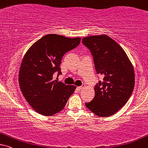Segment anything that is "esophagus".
Masks as SVG:
<instances>
[{
	"instance_id": "obj_1",
	"label": "esophagus",
	"mask_w": 148,
	"mask_h": 148,
	"mask_svg": "<svg viewBox=\"0 0 148 148\" xmlns=\"http://www.w3.org/2000/svg\"><path fill=\"white\" fill-rule=\"evenodd\" d=\"M85 87V84H82V86H78V87H77V89L78 90H82V88H84Z\"/></svg>"
}]
</instances>
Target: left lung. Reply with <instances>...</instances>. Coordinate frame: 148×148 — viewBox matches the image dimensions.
Returning <instances> with one entry per match:
<instances>
[{
  "instance_id": "8db88e82",
  "label": "left lung",
  "mask_w": 148,
  "mask_h": 148,
  "mask_svg": "<svg viewBox=\"0 0 148 148\" xmlns=\"http://www.w3.org/2000/svg\"><path fill=\"white\" fill-rule=\"evenodd\" d=\"M82 43L92 55L97 74L103 77L95 86L92 101L86 106L98 116H112L126 104L133 92V65L122 47L109 36H90L84 38Z\"/></svg>"
}]
</instances>
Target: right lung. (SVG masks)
<instances>
[{"label":"right lung","instance_id":"obj_1","mask_svg":"<svg viewBox=\"0 0 148 148\" xmlns=\"http://www.w3.org/2000/svg\"><path fill=\"white\" fill-rule=\"evenodd\" d=\"M81 38H67L59 34L45 35L35 42L24 55L19 72L22 95L36 112L50 116L60 112L75 90L53 79L62 74L60 65L65 53L75 48Z\"/></svg>","mask_w":148,"mask_h":148}]
</instances>
